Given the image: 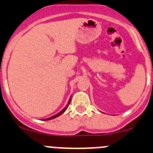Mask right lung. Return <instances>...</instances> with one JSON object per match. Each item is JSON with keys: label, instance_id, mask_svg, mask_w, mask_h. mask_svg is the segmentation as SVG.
<instances>
[{"label": "right lung", "instance_id": "1", "mask_svg": "<svg viewBox=\"0 0 153 153\" xmlns=\"http://www.w3.org/2000/svg\"><path fill=\"white\" fill-rule=\"evenodd\" d=\"M70 101H71V99H70V100H69V101H68V105H67L66 107H65V108H64V109L62 110V111H60L59 113H58V114H56V115H54V116L51 117H49V118H47V119H45V120H52V119H54V118L60 116V115H61V114H62L63 113L65 112V111H66V109H67V108H68V104H70Z\"/></svg>", "mask_w": 153, "mask_h": 153}]
</instances>
